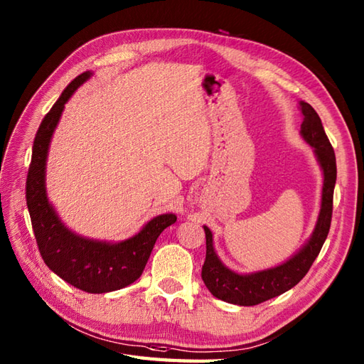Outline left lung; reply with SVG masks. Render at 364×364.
Wrapping results in <instances>:
<instances>
[{
  "mask_svg": "<svg viewBox=\"0 0 364 364\" xmlns=\"http://www.w3.org/2000/svg\"><path fill=\"white\" fill-rule=\"evenodd\" d=\"M304 119L301 123V136L314 148L320 164L324 182L321 194V210L312 236L296 255L277 267L267 270L239 274L220 262L213 247V235L208 227H203L207 239L205 262L202 265V279L213 296L230 304L256 306L264 301L278 296L295 287L306 277L309 269L320 253L321 247L329 235L333 205V188L336 181L335 153L327 139L320 115L306 102H299Z\"/></svg>",
  "mask_w": 364,
  "mask_h": 364,
  "instance_id": "obj_1",
  "label": "left lung"
}]
</instances>
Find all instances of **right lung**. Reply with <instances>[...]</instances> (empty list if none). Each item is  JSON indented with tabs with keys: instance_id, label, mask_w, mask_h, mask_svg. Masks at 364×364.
<instances>
[{
	"instance_id": "add662e5",
	"label": "right lung",
	"mask_w": 364,
	"mask_h": 364,
	"mask_svg": "<svg viewBox=\"0 0 364 364\" xmlns=\"http://www.w3.org/2000/svg\"><path fill=\"white\" fill-rule=\"evenodd\" d=\"M91 75L92 73L86 70L75 77L44 115L32 146L26 202L44 264L70 286L87 294H106L127 287L140 278L159 235L174 224L177 218L173 213L159 215L137 235L115 244L78 236L60 220L46 194L49 144L66 102Z\"/></svg>"
}]
</instances>
